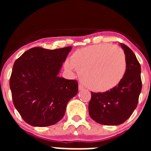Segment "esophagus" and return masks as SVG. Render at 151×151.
<instances>
[{"label": "esophagus", "instance_id": "obj_1", "mask_svg": "<svg viewBox=\"0 0 151 151\" xmlns=\"http://www.w3.org/2000/svg\"><path fill=\"white\" fill-rule=\"evenodd\" d=\"M83 89H84L83 85H82L81 84H79V85H78V90L82 91V90H83Z\"/></svg>", "mask_w": 151, "mask_h": 151}]
</instances>
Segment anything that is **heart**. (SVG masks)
<instances>
[{
  "label": "heart",
  "instance_id": "heart-1",
  "mask_svg": "<svg viewBox=\"0 0 151 151\" xmlns=\"http://www.w3.org/2000/svg\"><path fill=\"white\" fill-rule=\"evenodd\" d=\"M69 70L76 69L80 79L90 90L107 91L120 83L127 69L123 50L110 44H99L74 52L65 62Z\"/></svg>",
  "mask_w": 151,
  "mask_h": 151
}]
</instances>
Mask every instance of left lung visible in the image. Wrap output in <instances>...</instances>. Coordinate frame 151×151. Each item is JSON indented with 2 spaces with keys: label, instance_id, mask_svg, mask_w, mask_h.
<instances>
[{
  "label": "left lung",
  "instance_id": "obj_1",
  "mask_svg": "<svg viewBox=\"0 0 151 151\" xmlns=\"http://www.w3.org/2000/svg\"><path fill=\"white\" fill-rule=\"evenodd\" d=\"M127 69L117 86L106 92H91L88 104L89 115L96 122L105 125L123 123L132 114L138 103L142 88L141 65L132 50L124 44Z\"/></svg>",
  "mask_w": 151,
  "mask_h": 151
}]
</instances>
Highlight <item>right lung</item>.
<instances>
[{
    "label": "right lung",
    "instance_id": "obj_1",
    "mask_svg": "<svg viewBox=\"0 0 151 151\" xmlns=\"http://www.w3.org/2000/svg\"><path fill=\"white\" fill-rule=\"evenodd\" d=\"M72 47L29 49L16 60L10 78L12 99L23 120L32 126L54 125L78 93V82L58 76Z\"/></svg>",
    "mask_w": 151,
    "mask_h": 151
}]
</instances>
